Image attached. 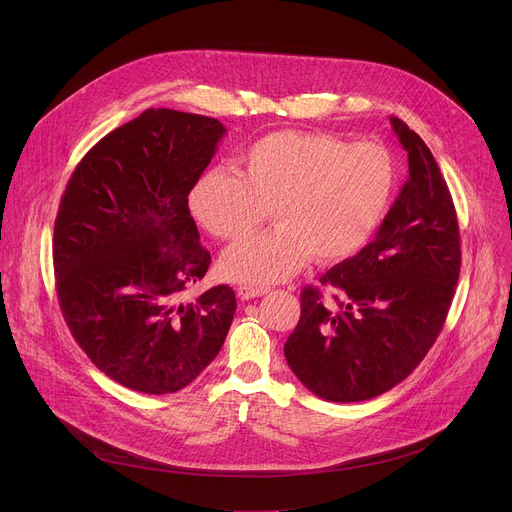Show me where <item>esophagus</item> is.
<instances>
[{
    "label": "esophagus",
    "instance_id": "esophagus-1",
    "mask_svg": "<svg viewBox=\"0 0 512 512\" xmlns=\"http://www.w3.org/2000/svg\"><path fill=\"white\" fill-rule=\"evenodd\" d=\"M267 287H253V285H239L237 287V296L241 300H253V298H261L267 294Z\"/></svg>",
    "mask_w": 512,
    "mask_h": 512
}]
</instances>
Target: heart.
Listing matches in <instances>:
<instances>
[{
    "mask_svg": "<svg viewBox=\"0 0 512 512\" xmlns=\"http://www.w3.org/2000/svg\"><path fill=\"white\" fill-rule=\"evenodd\" d=\"M239 166V174L204 170L188 208L204 231L233 241L271 206L277 225L221 257V273L241 283L283 281L312 255L324 265L350 259L373 239L397 190V166L383 145L318 131H273L247 148Z\"/></svg>",
    "mask_w": 512,
    "mask_h": 512,
    "instance_id": "obj_1",
    "label": "heart"
}]
</instances>
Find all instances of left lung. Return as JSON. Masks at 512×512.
<instances>
[{
    "label": "left lung",
    "instance_id": "8db88e82",
    "mask_svg": "<svg viewBox=\"0 0 512 512\" xmlns=\"http://www.w3.org/2000/svg\"><path fill=\"white\" fill-rule=\"evenodd\" d=\"M407 152L409 176L375 239L320 281L340 312L314 287L283 352L314 395L367 401L407 379L440 334L460 277V229L448 184L425 141L389 117Z\"/></svg>",
    "mask_w": 512,
    "mask_h": 512
}]
</instances>
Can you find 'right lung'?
Wrapping results in <instances>:
<instances>
[{"mask_svg": "<svg viewBox=\"0 0 512 512\" xmlns=\"http://www.w3.org/2000/svg\"><path fill=\"white\" fill-rule=\"evenodd\" d=\"M225 133L212 117L148 109L105 135L62 194L60 310L95 367L127 389L176 393L225 344L237 310L229 285L180 300L210 265L188 192Z\"/></svg>", "mask_w": 512, "mask_h": 512, "instance_id": "1", "label": "right lung"}]
</instances>
